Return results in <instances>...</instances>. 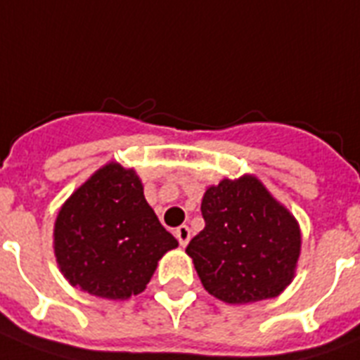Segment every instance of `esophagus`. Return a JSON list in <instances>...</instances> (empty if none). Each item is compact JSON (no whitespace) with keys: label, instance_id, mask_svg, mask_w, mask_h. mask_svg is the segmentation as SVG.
<instances>
[{"label":"esophagus","instance_id":"esophagus-1","mask_svg":"<svg viewBox=\"0 0 360 360\" xmlns=\"http://www.w3.org/2000/svg\"><path fill=\"white\" fill-rule=\"evenodd\" d=\"M175 236H177V240H179L181 246L185 248L190 240V229L186 226L177 227V229H175Z\"/></svg>","mask_w":360,"mask_h":360}]
</instances>
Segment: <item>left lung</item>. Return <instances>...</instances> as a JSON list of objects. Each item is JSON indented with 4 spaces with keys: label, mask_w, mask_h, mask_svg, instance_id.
<instances>
[{
    "label": "left lung",
    "mask_w": 360,
    "mask_h": 360,
    "mask_svg": "<svg viewBox=\"0 0 360 360\" xmlns=\"http://www.w3.org/2000/svg\"><path fill=\"white\" fill-rule=\"evenodd\" d=\"M205 227L186 246L201 285L231 305L279 296L296 276L302 229L255 175L221 179L201 200Z\"/></svg>",
    "instance_id": "left-lung-1"
}]
</instances>
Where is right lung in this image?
Here are the masks:
<instances>
[{
	"instance_id": "1",
	"label": "right lung",
	"mask_w": 360,
	"mask_h": 360,
	"mask_svg": "<svg viewBox=\"0 0 360 360\" xmlns=\"http://www.w3.org/2000/svg\"><path fill=\"white\" fill-rule=\"evenodd\" d=\"M179 246L160 226L133 168L109 162L58 209L53 250L64 279L105 300L144 292L166 251Z\"/></svg>"
}]
</instances>
